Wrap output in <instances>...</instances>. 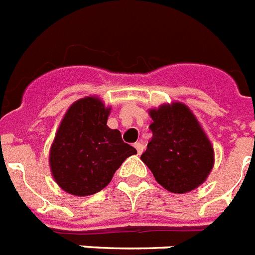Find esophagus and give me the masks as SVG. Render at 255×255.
<instances>
[{
    "mask_svg": "<svg viewBox=\"0 0 255 255\" xmlns=\"http://www.w3.org/2000/svg\"><path fill=\"white\" fill-rule=\"evenodd\" d=\"M134 147H135V149H136V152H138V154H140L143 152V149H144V147H143V144L142 143H135V144H134Z\"/></svg>",
    "mask_w": 255,
    "mask_h": 255,
    "instance_id": "obj_1",
    "label": "esophagus"
}]
</instances>
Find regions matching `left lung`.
I'll list each match as a JSON object with an SVG mask.
<instances>
[{
  "instance_id": "1",
  "label": "left lung",
  "mask_w": 255,
  "mask_h": 255,
  "mask_svg": "<svg viewBox=\"0 0 255 255\" xmlns=\"http://www.w3.org/2000/svg\"><path fill=\"white\" fill-rule=\"evenodd\" d=\"M152 138L140 160L173 193L201 186L214 166V148L190 107L182 102L149 108Z\"/></svg>"
}]
</instances>
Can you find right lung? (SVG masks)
<instances>
[{
  "mask_svg": "<svg viewBox=\"0 0 255 255\" xmlns=\"http://www.w3.org/2000/svg\"><path fill=\"white\" fill-rule=\"evenodd\" d=\"M111 107L97 95L72 103L63 116L49 153L56 184L73 196H90L108 186L115 171L136 149L110 129Z\"/></svg>",
  "mask_w": 255,
  "mask_h": 255,
  "instance_id": "1",
  "label": "right lung"
}]
</instances>
